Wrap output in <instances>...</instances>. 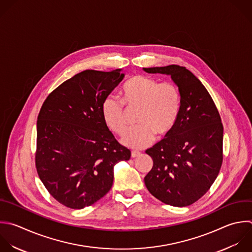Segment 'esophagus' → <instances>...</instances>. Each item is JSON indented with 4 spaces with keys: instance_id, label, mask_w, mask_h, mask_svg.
Wrapping results in <instances>:
<instances>
[{
    "instance_id": "34e87169",
    "label": "esophagus",
    "mask_w": 252,
    "mask_h": 252,
    "mask_svg": "<svg viewBox=\"0 0 252 252\" xmlns=\"http://www.w3.org/2000/svg\"><path fill=\"white\" fill-rule=\"evenodd\" d=\"M140 155V152H138V151H132L131 152V157L132 158H136V157H138Z\"/></svg>"
}]
</instances>
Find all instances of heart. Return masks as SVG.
Listing matches in <instances>:
<instances>
[{"instance_id": "heart-1", "label": "heart", "mask_w": 252, "mask_h": 252, "mask_svg": "<svg viewBox=\"0 0 252 252\" xmlns=\"http://www.w3.org/2000/svg\"><path fill=\"white\" fill-rule=\"evenodd\" d=\"M111 94L101 104L105 124L114 133L121 135L127 127L126 109L138 108L136 127L122 137V143L133 149H143L155 139L167 135L175 126L180 110V94L169 82L158 83L147 76H135L119 92Z\"/></svg>"}]
</instances>
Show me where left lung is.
Segmentation results:
<instances>
[{
    "label": "left lung",
    "instance_id": "1",
    "mask_svg": "<svg viewBox=\"0 0 252 252\" xmlns=\"http://www.w3.org/2000/svg\"><path fill=\"white\" fill-rule=\"evenodd\" d=\"M144 71L169 75L181 100L173 129L146 151L154 165L144 178L145 184L162 203L186 207L210 189L220 172L223 135L220 116L206 88L185 67L169 65Z\"/></svg>",
    "mask_w": 252,
    "mask_h": 252
}]
</instances>
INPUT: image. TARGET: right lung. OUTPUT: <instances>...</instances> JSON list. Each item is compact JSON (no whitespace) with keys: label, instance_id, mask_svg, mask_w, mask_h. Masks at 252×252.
I'll return each mask as SVG.
<instances>
[{"label":"right lung","instance_id":"right-lung-1","mask_svg":"<svg viewBox=\"0 0 252 252\" xmlns=\"http://www.w3.org/2000/svg\"><path fill=\"white\" fill-rule=\"evenodd\" d=\"M121 69L86 70L61 84L37 117L35 166L50 195L71 209L101 199L113 183V167L131 152L105 124L101 104L121 83Z\"/></svg>","mask_w":252,"mask_h":252}]
</instances>
